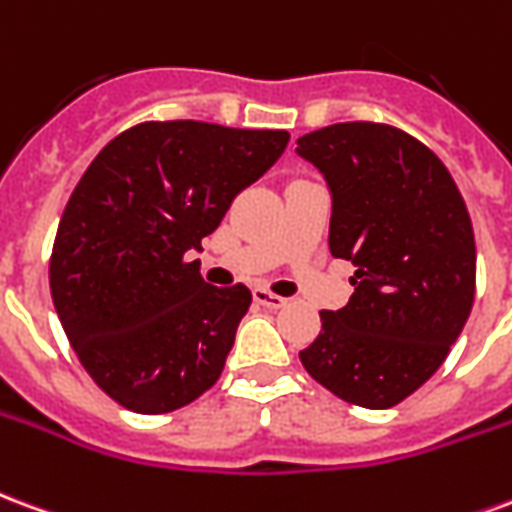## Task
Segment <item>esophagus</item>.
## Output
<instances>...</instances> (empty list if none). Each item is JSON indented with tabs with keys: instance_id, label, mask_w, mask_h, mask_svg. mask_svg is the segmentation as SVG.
<instances>
[{
	"instance_id": "esophagus-1",
	"label": "esophagus",
	"mask_w": 512,
	"mask_h": 512,
	"mask_svg": "<svg viewBox=\"0 0 512 512\" xmlns=\"http://www.w3.org/2000/svg\"><path fill=\"white\" fill-rule=\"evenodd\" d=\"M255 301L263 304L266 310H282L288 304V299H282V296H277V293H271L266 288H255Z\"/></svg>"
}]
</instances>
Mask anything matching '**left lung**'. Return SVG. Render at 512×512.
Masks as SVG:
<instances>
[{"instance_id":"8db88e82","label":"left lung","mask_w":512,"mask_h":512,"mask_svg":"<svg viewBox=\"0 0 512 512\" xmlns=\"http://www.w3.org/2000/svg\"><path fill=\"white\" fill-rule=\"evenodd\" d=\"M296 153L332 194L329 252L356 266L354 296L321 312L301 365L354 406H395L439 370L472 312L466 202L439 156L400 128L337 123L299 136Z\"/></svg>"}]
</instances>
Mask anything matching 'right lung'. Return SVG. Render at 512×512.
Listing matches in <instances>:
<instances>
[{
  "label": "right lung",
  "mask_w": 512,
  "mask_h": 512,
  "mask_svg": "<svg viewBox=\"0 0 512 512\" xmlns=\"http://www.w3.org/2000/svg\"><path fill=\"white\" fill-rule=\"evenodd\" d=\"M288 139L197 120L139 123L73 189L51 252V299L84 370L120 406L167 414L219 381L252 293L213 288L186 255Z\"/></svg>",
  "instance_id": "right-lung-1"
}]
</instances>
